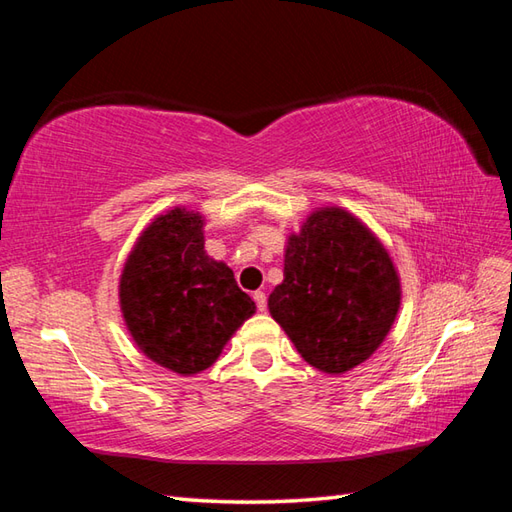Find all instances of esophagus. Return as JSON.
Returning a JSON list of instances; mask_svg holds the SVG:
<instances>
[{"label":"esophagus","mask_w":512,"mask_h":512,"mask_svg":"<svg viewBox=\"0 0 512 512\" xmlns=\"http://www.w3.org/2000/svg\"><path fill=\"white\" fill-rule=\"evenodd\" d=\"M253 299H255V303H257V310H259V312H264V310H266V292L257 290L255 295H253Z\"/></svg>","instance_id":"1"}]
</instances>
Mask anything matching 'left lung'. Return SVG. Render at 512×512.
<instances>
[{
    "label": "left lung",
    "mask_w": 512,
    "mask_h": 512,
    "mask_svg": "<svg viewBox=\"0 0 512 512\" xmlns=\"http://www.w3.org/2000/svg\"><path fill=\"white\" fill-rule=\"evenodd\" d=\"M268 308L303 361L343 374L383 343L400 308V281L383 244L352 213L330 206L288 237L284 281Z\"/></svg>",
    "instance_id": "obj_1"
}]
</instances>
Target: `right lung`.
<instances>
[{
    "label": "right lung",
    "instance_id": "obj_1",
    "mask_svg": "<svg viewBox=\"0 0 512 512\" xmlns=\"http://www.w3.org/2000/svg\"><path fill=\"white\" fill-rule=\"evenodd\" d=\"M121 310L151 361L191 376L217 361L255 301L206 255L202 215L173 209L138 237L121 275Z\"/></svg>",
    "mask_w": 512,
    "mask_h": 512
}]
</instances>
